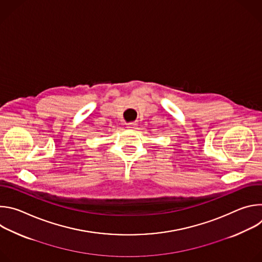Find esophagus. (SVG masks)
Returning a JSON list of instances; mask_svg holds the SVG:
<instances>
[{
	"label": "esophagus",
	"mask_w": 262,
	"mask_h": 262,
	"mask_svg": "<svg viewBox=\"0 0 262 262\" xmlns=\"http://www.w3.org/2000/svg\"><path fill=\"white\" fill-rule=\"evenodd\" d=\"M136 125H137L136 122H129V123L126 124V127H127V128H135Z\"/></svg>",
	"instance_id": "esophagus-1"
}]
</instances>
